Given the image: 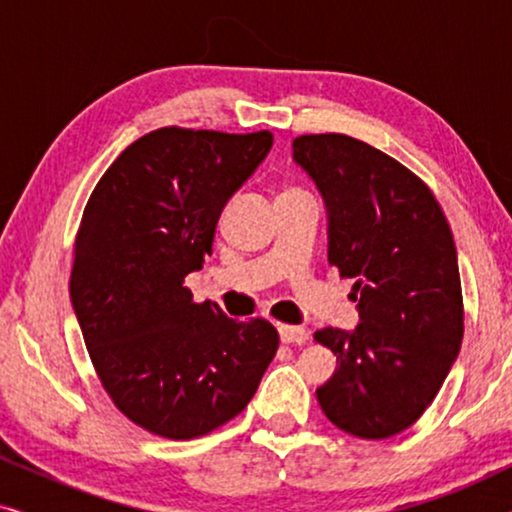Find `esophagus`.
<instances>
[{
    "mask_svg": "<svg viewBox=\"0 0 512 512\" xmlns=\"http://www.w3.org/2000/svg\"><path fill=\"white\" fill-rule=\"evenodd\" d=\"M277 331H279V338H282V342H286V345H291V342L293 345H303V342H307V331L300 326L282 324Z\"/></svg>",
    "mask_w": 512,
    "mask_h": 512,
    "instance_id": "obj_1",
    "label": "esophagus"
}]
</instances>
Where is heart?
I'll return each mask as SVG.
<instances>
[{"instance_id": "heart-1", "label": "heart", "mask_w": 512, "mask_h": 512, "mask_svg": "<svg viewBox=\"0 0 512 512\" xmlns=\"http://www.w3.org/2000/svg\"><path fill=\"white\" fill-rule=\"evenodd\" d=\"M284 193H286V191H284Z\"/></svg>"}]
</instances>
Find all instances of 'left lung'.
Returning <instances> with one entry per match:
<instances>
[{
	"mask_svg": "<svg viewBox=\"0 0 512 512\" xmlns=\"http://www.w3.org/2000/svg\"><path fill=\"white\" fill-rule=\"evenodd\" d=\"M293 163L324 198L328 263L354 279L361 321L314 333L338 356L317 401L352 436H396L436 398L464 338L452 230L422 179L359 139L303 135Z\"/></svg>",
	"mask_w": 512,
	"mask_h": 512,
	"instance_id": "obj_1",
	"label": "left lung"
}]
</instances>
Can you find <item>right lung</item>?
Instances as JSON below:
<instances>
[{"mask_svg":"<svg viewBox=\"0 0 512 512\" xmlns=\"http://www.w3.org/2000/svg\"><path fill=\"white\" fill-rule=\"evenodd\" d=\"M270 149L268 130L149 132L111 163L83 212L74 314L111 401L156 436H205L240 415L279 347L265 319H228L184 286Z\"/></svg>","mask_w":512,"mask_h":512,"instance_id":"1","label":"right lung"}]
</instances>
